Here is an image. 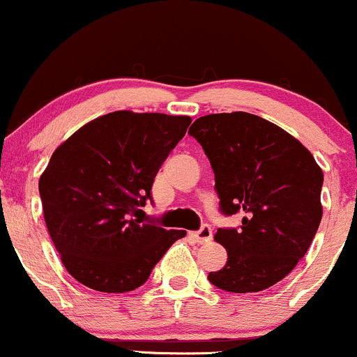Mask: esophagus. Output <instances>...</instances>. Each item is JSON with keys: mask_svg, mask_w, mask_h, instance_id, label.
Returning <instances> with one entry per match:
<instances>
[{"mask_svg": "<svg viewBox=\"0 0 357 357\" xmlns=\"http://www.w3.org/2000/svg\"><path fill=\"white\" fill-rule=\"evenodd\" d=\"M191 237L198 242V244H205V242H210L211 237H213V232L208 225H203L202 229L197 230V232H191Z\"/></svg>", "mask_w": 357, "mask_h": 357, "instance_id": "34e87169", "label": "esophagus"}]
</instances>
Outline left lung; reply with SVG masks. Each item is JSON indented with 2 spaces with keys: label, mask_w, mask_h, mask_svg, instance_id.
I'll use <instances>...</instances> for the list:
<instances>
[{
  "label": "left lung",
  "mask_w": 357,
  "mask_h": 357,
  "mask_svg": "<svg viewBox=\"0 0 357 357\" xmlns=\"http://www.w3.org/2000/svg\"><path fill=\"white\" fill-rule=\"evenodd\" d=\"M188 134L210 159L223 213L244 215L241 229L215 234L227 262L208 281L232 293L273 287L293 271L315 237L322 169L300 140L245 112L199 116Z\"/></svg>",
  "instance_id": "obj_1"
}]
</instances>
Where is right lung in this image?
Instances as JSON below:
<instances>
[{"label":"right lung","mask_w":357,"mask_h":357,"mask_svg":"<svg viewBox=\"0 0 357 357\" xmlns=\"http://www.w3.org/2000/svg\"><path fill=\"white\" fill-rule=\"evenodd\" d=\"M190 123V116L120 109L88 121L54 151L38 191L50 238L74 280L96 291H132L186 236L139 213Z\"/></svg>","instance_id":"1"}]
</instances>
